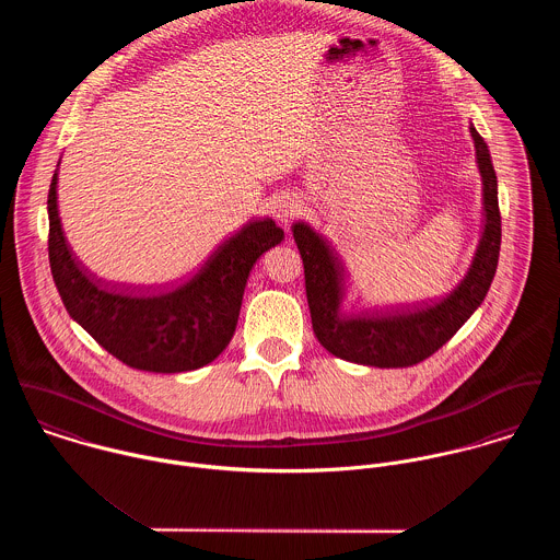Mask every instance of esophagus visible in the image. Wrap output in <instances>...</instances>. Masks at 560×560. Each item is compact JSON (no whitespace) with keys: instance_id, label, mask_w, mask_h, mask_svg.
Segmentation results:
<instances>
[{"instance_id":"obj_1","label":"esophagus","mask_w":560,"mask_h":560,"mask_svg":"<svg viewBox=\"0 0 560 560\" xmlns=\"http://www.w3.org/2000/svg\"><path fill=\"white\" fill-rule=\"evenodd\" d=\"M300 211H302V205H300V200H298L295 196H280V198L271 205V215H273L280 224H284V226H289V224L300 215Z\"/></svg>"}]
</instances>
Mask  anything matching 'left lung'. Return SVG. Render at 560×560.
Wrapping results in <instances>:
<instances>
[{
  "mask_svg": "<svg viewBox=\"0 0 560 560\" xmlns=\"http://www.w3.org/2000/svg\"><path fill=\"white\" fill-rule=\"evenodd\" d=\"M470 136L482 180V233L464 280L440 302L386 313L342 311L347 298L342 260L311 224H293V237L304 260L313 329L331 355L377 369L413 366L446 345L482 304L498 267L502 235L498 180L489 149L475 125H470Z\"/></svg>",
  "mask_w": 560,
  "mask_h": 560,
  "instance_id": "left-lung-1",
  "label": "left lung"
}]
</instances>
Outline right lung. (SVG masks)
<instances>
[{
	"label": "right lung",
	"mask_w": 560,
	"mask_h": 560,
	"mask_svg": "<svg viewBox=\"0 0 560 560\" xmlns=\"http://www.w3.org/2000/svg\"><path fill=\"white\" fill-rule=\"evenodd\" d=\"M49 262L71 319L114 358L149 373L196 371L231 342L254 262L284 240L273 220L247 222L187 280L131 293L94 280L73 256L58 215V170L49 198Z\"/></svg>",
	"instance_id": "add662e5"
}]
</instances>
